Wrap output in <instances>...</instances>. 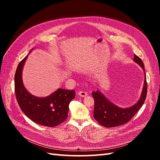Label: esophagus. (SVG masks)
<instances>
[{
  "mask_svg": "<svg viewBox=\"0 0 160 160\" xmlns=\"http://www.w3.org/2000/svg\"><path fill=\"white\" fill-rule=\"evenodd\" d=\"M78 94L79 95H80L81 97H82V98H85V97H86L87 95H88V94H87V93L85 91H79L78 92Z\"/></svg>",
  "mask_w": 160,
  "mask_h": 160,
  "instance_id": "obj_1",
  "label": "esophagus"
}]
</instances>
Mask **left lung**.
I'll use <instances>...</instances> for the list:
<instances>
[{
    "instance_id": "obj_1",
    "label": "left lung",
    "mask_w": 160,
    "mask_h": 160,
    "mask_svg": "<svg viewBox=\"0 0 160 160\" xmlns=\"http://www.w3.org/2000/svg\"><path fill=\"white\" fill-rule=\"evenodd\" d=\"M133 61L142 67L145 74L141 97L136 103L127 108H121L111 102L100 91L97 90L92 92L95 103L93 111L94 118L102 126L113 128L128 123L142 108L146 100L148 87L143 62L136 55H134Z\"/></svg>"
}]
</instances>
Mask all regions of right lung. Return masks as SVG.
Listing matches in <instances>:
<instances>
[{"label": "right lung", "instance_id": "1", "mask_svg": "<svg viewBox=\"0 0 160 160\" xmlns=\"http://www.w3.org/2000/svg\"><path fill=\"white\" fill-rule=\"evenodd\" d=\"M19 62L14 75V91L21 110L32 122L47 127H55L67 119L69 104L75 98L73 90L58 89L45 98L31 95L24 86L22 72L27 59Z\"/></svg>", "mask_w": 160, "mask_h": 160}]
</instances>
